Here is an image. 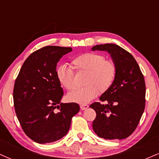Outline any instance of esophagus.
Here are the masks:
<instances>
[{
    "label": "esophagus",
    "mask_w": 159,
    "mask_h": 159,
    "mask_svg": "<svg viewBox=\"0 0 159 159\" xmlns=\"http://www.w3.org/2000/svg\"><path fill=\"white\" fill-rule=\"evenodd\" d=\"M88 107L89 106L87 105H80V107H81V109L82 111L86 110V109H87Z\"/></svg>",
    "instance_id": "obj_1"
}]
</instances>
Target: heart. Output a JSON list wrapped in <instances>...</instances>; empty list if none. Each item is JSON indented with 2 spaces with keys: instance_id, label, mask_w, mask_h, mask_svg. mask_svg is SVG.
<instances>
[{
  "instance_id": "obj_1",
  "label": "heart",
  "mask_w": 159,
  "mask_h": 159,
  "mask_svg": "<svg viewBox=\"0 0 159 159\" xmlns=\"http://www.w3.org/2000/svg\"><path fill=\"white\" fill-rule=\"evenodd\" d=\"M73 69L86 72L85 87L69 93L67 98L72 102L87 104L97 96L98 92H105L114 83L116 75V66L107 61L102 54L85 53L72 61ZM56 77L62 87L70 90L74 88V72L70 66L61 65L56 69Z\"/></svg>"
}]
</instances>
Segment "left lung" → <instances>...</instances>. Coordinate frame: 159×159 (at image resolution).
Segmentation results:
<instances>
[{
	"label": "left lung",
	"mask_w": 159,
	"mask_h": 159,
	"mask_svg": "<svg viewBox=\"0 0 159 159\" xmlns=\"http://www.w3.org/2000/svg\"><path fill=\"white\" fill-rule=\"evenodd\" d=\"M91 50L107 52L116 68L114 83L99 98L106 105L94 102L90 106L96 113L93 129L104 139L126 138L135 130L145 108L143 74L134 57L119 45L106 43Z\"/></svg>",
	"instance_id": "left-lung-1"
}]
</instances>
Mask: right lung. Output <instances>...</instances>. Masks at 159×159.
Wrapping results in <instances>:
<instances>
[{
  "mask_svg": "<svg viewBox=\"0 0 159 159\" xmlns=\"http://www.w3.org/2000/svg\"><path fill=\"white\" fill-rule=\"evenodd\" d=\"M72 51L53 45L36 51L23 63L15 81L16 116L25 134L36 143H52L65 136L80 110L77 103L61 102L63 91L56 77L58 61Z\"/></svg>",
  "mask_w": 159,
  "mask_h": 159,
  "instance_id": "right-lung-1",
  "label": "right lung"
}]
</instances>
